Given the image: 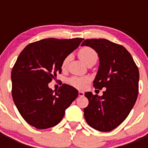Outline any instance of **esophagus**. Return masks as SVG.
Here are the masks:
<instances>
[{
  "instance_id": "obj_1",
  "label": "esophagus",
  "mask_w": 148,
  "mask_h": 148,
  "mask_svg": "<svg viewBox=\"0 0 148 148\" xmlns=\"http://www.w3.org/2000/svg\"><path fill=\"white\" fill-rule=\"evenodd\" d=\"M84 95V92H82V91H79V92H78V96H80V97H83Z\"/></svg>"
}]
</instances>
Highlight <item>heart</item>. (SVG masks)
Segmentation results:
<instances>
[{
  "label": "heart",
  "mask_w": 148,
  "mask_h": 148,
  "mask_svg": "<svg viewBox=\"0 0 148 148\" xmlns=\"http://www.w3.org/2000/svg\"><path fill=\"white\" fill-rule=\"evenodd\" d=\"M78 56L80 59L83 62H84L86 64H87L90 61H95L98 59V54L96 53L94 49L92 48L83 47L79 50L78 52ZM70 56H67L63 60L62 62V67H65L67 65L68 62L70 61ZM69 83L73 85V87H76L78 89H82L85 87L86 84L89 82V78L87 77H78V76H73L69 79Z\"/></svg>",
  "instance_id": "1"
}]
</instances>
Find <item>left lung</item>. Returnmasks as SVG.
<instances>
[{"label": "left lung", "instance_id": "obj_1", "mask_svg": "<svg viewBox=\"0 0 148 148\" xmlns=\"http://www.w3.org/2000/svg\"><path fill=\"white\" fill-rule=\"evenodd\" d=\"M82 46L90 47L98 53L99 66L93 86L106 88L101 96L85 92L89 104L84 109V116L95 130L111 131L125 121L136 101L138 69L123 46L107 39H87Z\"/></svg>", "mask_w": 148, "mask_h": 148}]
</instances>
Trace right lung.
<instances>
[{
    "instance_id": "1",
    "label": "right lung",
    "mask_w": 148,
    "mask_h": 148,
    "mask_svg": "<svg viewBox=\"0 0 148 148\" xmlns=\"http://www.w3.org/2000/svg\"><path fill=\"white\" fill-rule=\"evenodd\" d=\"M83 38H46L27 45L12 70V99L21 116L37 129L56 126L78 95L63 84L53 91L48 84L61 73L63 60L78 47Z\"/></svg>"
}]
</instances>
